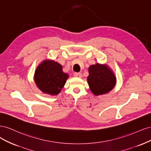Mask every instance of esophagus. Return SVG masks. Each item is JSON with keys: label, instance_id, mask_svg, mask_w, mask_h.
I'll return each mask as SVG.
<instances>
[{"label": "esophagus", "instance_id": "34e87169", "mask_svg": "<svg viewBox=\"0 0 151 151\" xmlns=\"http://www.w3.org/2000/svg\"><path fill=\"white\" fill-rule=\"evenodd\" d=\"M74 76L77 77H82V74L81 72H75L74 73Z\"/></svg>", "mask_w": 151, "mask_h": 151}]
</instances>
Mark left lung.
Segmentation results:
<instances>
[{"instance_id": "1", "label": "left lung", "mask_w": 151, "mask_h": 151, "mask_svg": "<svg viewBox=\"0 0 151 151\" xmlns=\"http://www.w3.org/2000/svg\"><path fill=\"white\" fill-rule=\"evenodd\" d=\"M88 83L92 93L98 96L113 89L116 84V77L106 65L96 63L89 68Z\"/></svg>"}]
</instances>
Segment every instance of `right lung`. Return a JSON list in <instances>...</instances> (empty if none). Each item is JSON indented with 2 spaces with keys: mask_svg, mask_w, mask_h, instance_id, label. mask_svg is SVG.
<instances>
[{
  "mask_svg": "<svg viewBox=\"0 0 151 151\" xmlns=\"http://www.w3.org/2000/svg\"><path fill=\"white\" fill-rule=\"evenodd\" d=\"M68 74L63 73L62 66L52 60H44L36 68L35 81L44 93L57 95L65 85Z\"/></svg>",
  "mask_w": 151,
  "mask_h": 151,
  "instance_id": "add662e5",
  "label": "right lung"
}]
</instances>
